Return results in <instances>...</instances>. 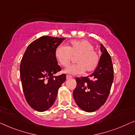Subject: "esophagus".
Returning a JSON list of instances; mask_svg holds the SVG:
<instances>
[{
    "label": "esophagus",
    "instance_id": "1",
    "mask_svg": "<svg viewBox=\"0 0 135 135\" xmlns=\"http://www.w3.org/2000/svg\"><path fill=\"white\" fill-rule=\"evenodd\" d=\"M73 77L71 75H69V74H67V76H66V79H71Z\"/></svg>",
    "mask_w": 135,
    "mask_h": 135
}]
</instances>
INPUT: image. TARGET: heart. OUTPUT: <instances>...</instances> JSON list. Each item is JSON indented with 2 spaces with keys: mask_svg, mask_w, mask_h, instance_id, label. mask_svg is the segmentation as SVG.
Wrapping results in <instances>:
<instances>
[{
  "mask_svg": "<svg viewBox=\"0 0 135 135\" xmlns=\"http://www.w3.org/2000/svg\"><path fill=\"white\" fill-rule=\"evenodd\" d=\"M75 57L76 64L70 65L64 72L71 74H80L84 71H94L99 62V56L94 50L91 42L87 40H74L67 46L59 45L55 50V57L62 67H67Z\"/></svg>",
  "mask_w": 135,
  "mask_h": 135,
  "instance_id": "obj_1",
  "label": "heart"
}]
</instances>
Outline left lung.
I'll list each match as a JSON object with an SVG mask.
<instances>
[{"label":"left lung","mask_w":135,"mask_h":135,"mask_svg":"<svg viewBox=\"0 0 135 135\" xmlns=\"http://www.w3.org/2000/svg\"><path fill=\"white\" fill-rule=\"evenodd\" d=\"M102 55L93 73L76 78L77 85L73 91L76 104L86 112H93L103 105L109 95L113 81V67L111 57L100 44Z\"/></svg>","instance_id":"obj_1"}]
</instances>
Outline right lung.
<instances>
[{
    "instance_id": "right-lung-1",
    "label": "right lung",
    "mask_w": 135,
    "mask_h": 135,
    "mask_svg": "<svg viewBox=\"0 0 135 135\" xmlns=\"http://www.w3.org/2000/svg\"><path fill=\"white\" fill-rule=\"evenodd\" d=\"M64 39L42 36L28 46L22 59L20 73L24 95L37 112H45L53 105L58 89L65 81V74L54 75L61 70L55 50Z\"/></svg>"
}]
</instances>
